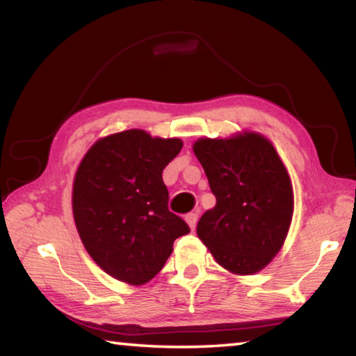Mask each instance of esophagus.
<instances>
[{
    "mask_svg": "<svg viewBox=\"0 0 356 356\" xmlns=\"http://www.w3.org/2000/svg\"><path fill=\"white\" fill-rule=\"evenodd\" d=\"M197 218H199L197 213H188V215H185V221L188 222L191 229H195L196 224H197Z\"/></svg>",
    "mask_w": 356,
    "mask_h": 356,
    "instance_id": "esophagus-1",
    "label": "esophagus"
}]
</instances>
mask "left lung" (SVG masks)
Wrapping results in <instances>:
<instances>
[{"instance_id": "obj_1", "label": "left lung", "mask_w": 356, "mask_h": 356, "mask_svg": "<svg viewBox=\"0 0 356 356\" xmlns=\"http://www.w3.org/2000/svg\"><path fill=\"white\" fill-rule=\"evenodd\" d=\"M193 151L216 197L199 219L197 236L230 273H258L282 249L293 218L285 166L274 146L254 132L200 138Z\"/></svg>"}]
</instances>
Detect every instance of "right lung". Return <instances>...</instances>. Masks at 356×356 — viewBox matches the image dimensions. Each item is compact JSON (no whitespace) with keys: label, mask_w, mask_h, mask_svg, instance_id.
<instances>
[{"label":"right lung","mask_w":356,"mask_h":356,"mask_svg":"<svg viewBox=\"0 0 356 356\" xmlns=\"http://www.w3.org/2000/svg\"><path fill=\"white\" fill-rule=\"evenodd\" d=\"M182 145L131 129L96 141L77 168V232L90 257L115 279L149 282L165 266L176 238L190 234L188 224L168 209L161 179Z\"/></svg>","instance_id":"add662e5"}]
</instances>
